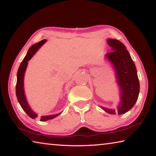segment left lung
Segmentation results:
<instances>
[{
  "label": "left lung",
  "instance_id": "8db88e82",
  "mask_svg": "<svg viewBox=\"0 0 156 156\" xmlns=\"http://www.w3.org/2000/svg\"><path fill=\"white\" fill-rule=\"evenodd\" d=\"M108 44L111 52L106 54L105 57L111 63L115 72L116 80L119 89L120 101L117 110L100 106L104 111L111 115H122L128 112L134 106L140 91L137 70L126 47L120 41L108 39Z\"/></svg>",
  "mask_w": 156,
  "mask_h": 156
}]
</instances>
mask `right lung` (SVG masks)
<instances>
[{"label": "right lung", "instance_id": "obj_1", "mask_svg": "<svg viewBox=\"0 0 156 156\" xmlns=\"http://www.w3.org/2000/svg\"><path fill=\"white\" fill-rule=\"evenodd\" d=\"M46 41H47L46 39H43V40L40 41L39 42H38V43L33 44V46L30 48L29 51L27 52V55L25 56L23 61H22L20 66L18 68V73H17V83H16V93L17 99H18V102L20 104L22 109H23L25 111V112H26L27 114L32 119H35L37 117V114L31 109L29 104H28L26 96H25L24 89V73H25V72H26L27 67L28 66V61H29L30 59L33 57V55L37 52V51L40 48L43 46ZM61 113H58V114H56V115L41 116L40 120L41 121H45L50 119H52L58 116Z\"/></svg>", "mask_w": 156, "mask_h": 156}]
</instances>
